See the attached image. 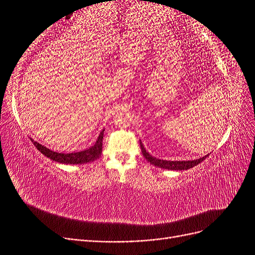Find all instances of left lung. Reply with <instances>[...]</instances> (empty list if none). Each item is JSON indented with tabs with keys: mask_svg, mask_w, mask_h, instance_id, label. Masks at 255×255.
I'll use <instances>...</instances> for the list:
<instances>
[{
	"mask_svg": "<svg viewBox=\"0 0 255 255\" xmlns=\"http://www.w3.org/2000/svg\"><path fill=\"white\" fill-rule=\"evenodd\" d=\"M140 148H141V152L142 155L145 157V159L150 161V164L159 167V168H164V169H169V170H187V169H190L192 167L197 166L198 164L202 163V161L208 156L205 155L203 157H200L198 159H194V160H164V159H158L156 157H153L152 155L145 151L144 146L142 144V142L140 141Z\"/></svg>",
	"mask_w": 255,
	"mask_h": 255,
	"instance_id": "left-lung-1",
	"label": "left lung"
}]
</instances>
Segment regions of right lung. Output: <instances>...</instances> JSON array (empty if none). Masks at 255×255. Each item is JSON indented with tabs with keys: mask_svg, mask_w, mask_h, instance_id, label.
Returning a JSON list of instances; mask_svg holds the SVG:
<instances>
[{
	"mask_svg": "<svg viewBox=\"0 0 255 255\" xmlns=\"http://www.w3.org/2000/svg\"><path fill=\"white\" fill-rule=\"evenodd\" d=\"M103 135H104V129L100 133L98 140L96 143L91 146V148L84 150L81 152H74V153H58V152H54L45 146L41 145L40 143H38L37 141H34L33 139L32 142L37 148V150H39L44 156L49 157L52 160L58 161V163L61 164H86L90 163V161L97 159L102 153V144H103Z\"/></svg>",
	"mask_w": 255,
	"mask_h": 255,
	"instance_id": "right-lung-1",
	"label": "right lung"
}]
</instances>
